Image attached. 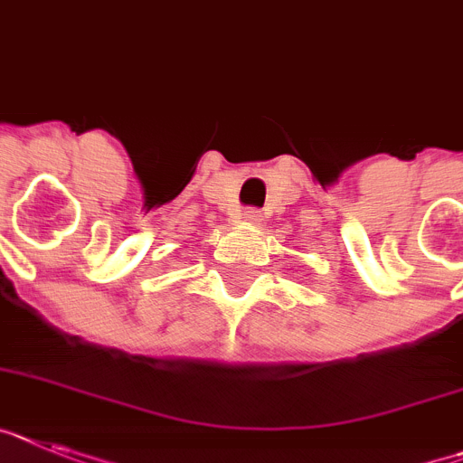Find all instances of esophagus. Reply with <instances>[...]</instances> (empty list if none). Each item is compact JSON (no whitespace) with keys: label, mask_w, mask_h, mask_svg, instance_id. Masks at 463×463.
<instances>
[{"label":"esophagus","mask_w":463,"mask_h":463,"mask_svg":"<svg viewBox=\"0 0 463 463\" xmlns=\"http://www.w3.org/2000/svg\"><path fill=\"white\" fill-rule=\"evenodd\" d=\"M242 219L249 221V223H259L260 212H259V209H247V212L242 214Z\"/></svg>","instance_id":"esophagus-1"}]
</instances>
